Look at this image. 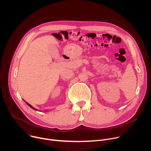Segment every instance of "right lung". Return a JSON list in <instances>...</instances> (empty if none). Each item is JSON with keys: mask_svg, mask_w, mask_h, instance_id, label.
I'll list each match as a JSON object with an SVG mask.
<instances>
[{"mask_svg": "<svg viewBox=\"0 0 151 151\" xmlns=\"http://www.w3.org/2000/svg\"><path fill=\"white\" fill-rule=\"evenodd\" d=\"M24 101L26 103V104H27V105H28L29 107H31L32 109H34V110H35V111H37L36 109H35V107H33V106H32L31 104H30L29 103H27V102H26V101Z\"/></svg>", "mask_w": 151, "mask_h": 151, "instance_id": "1", "label": "right lung"}]
</instances>
